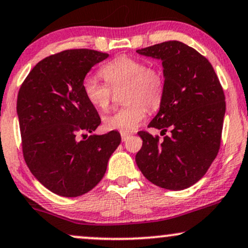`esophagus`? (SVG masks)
I'll use <instances>...</instances> for the list:
<instances>
[{"label": "esophagus", "instance_id": "obj_1", "mask_svg": "<svg viewBox=\"0 0 248 248\" xmlns=\"http://www.w3.org/2000/svg\"><path fill=\"white\" fill-rule=\"evenodd\" d=\"M121 137H122V141H126V140L130 138L129 134H126V133H121Z\"/></svg>", "mask_w": 248, "mask_h": 248}]
</instances>
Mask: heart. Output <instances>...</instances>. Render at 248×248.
Instances as JSON below:
<instances>
[{
	"mask_svg": "<svg viewBox=\"0 0 248 248\" xmlns=\"http://www.w3.org/2000/svg\"><path fill=\"white\" fill-rule=\"evenodd\" d=\"M108 86L88 76L82 81L85 97L94 108L107 110L111 102L112 91L125 88L123 100L127 106L103 117V127L121 133L132 132L146 116V106L154 111L164 96V78L160 70L148 68L143 61L119 56L101 69Z\"/></svg>",
	"mask_w": 248,
	"mask_h": 248,
	"instance_id": "1",
	"label": "heart"
}]
</instances>
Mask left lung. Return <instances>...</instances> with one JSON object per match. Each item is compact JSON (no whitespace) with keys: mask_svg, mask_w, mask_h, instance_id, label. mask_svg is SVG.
Listing matches in <instances>:
<instances>
[{"mask_svg":"<svg viewBox=\"0 0 248 248\" xmlns=\"http://www.w3.org/2000/svg\"><path fill=\"white\" fill-rule=\"evenodd\" d=\"M137 53L162 61L164 96L148 127L161 133L171 130L163 141L138 132L142 147L136 155L137 166L162 188H187L202 178L218 153L224 92L209 61L183 42H162Z\"/></svg>","mask_w":248,"mask_h":248,"instance_id":"8db88e82","label":"left lung"}]
</instances>
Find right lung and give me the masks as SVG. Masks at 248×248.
<instances>
[{
  "label": "right lung",
  "instance_id": "obj_1",
  "mask_svg": "<svg viewBox=\"0 0 248 248\" xmlns=\"http://www.w3.org/2000/svg\"><path fill=\"white\" fill-rule=\"evenodd\" d=\"M108 56L92 49L50 55L31 70L18 92L24 158L33 176L61 197H79L99 184L121 143L116 131L88 136L101 118L85 97L82 81Z\"/></svg>",
  "mask_w": 248,
  "mask_h": 248
}]
</instances>
